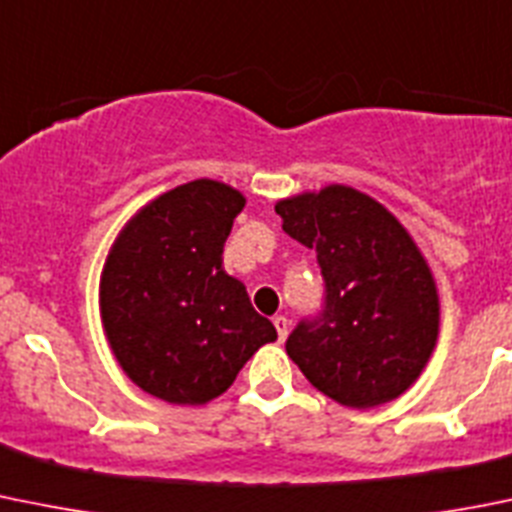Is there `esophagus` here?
<instances>
[{"label": "esophagus", "instance_id": "obj_1", "mask_svg": "<svg viewBox=\"0 0 512 512\" xmlns=\"http://www.w3.org/2000/svg\"><path fill=\"white\" fill-rule=\"evenodd\" d=\"M272 323H275V331H278V338L280 341H285V336H288V318H285V315H275V318H272Z\"/></svg>", "mask_w": 512, "mask_h": 512}]
</instances>
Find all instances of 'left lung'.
I'll list each match as a JSON object with an SVG mask.
<instances>
[{
    "label": "left lung",
    "mask_w": 512,
    "mask_h": 512,
    "mask_svg": "<svg viewBox=\"0 0 512 512\" xmlns=\"http://www.w3.org/2000/svg\"><path fill=\"white\" fill-rule=\"evenodd\" d=\"M283 229L315 250L323 305L285 341L305 379L343 407L396 399L427 366L439 298L427 260L379 202L333 184L275 204Z\"/></svg>",
    "instance_id": "obj_1"
}]
</instances>
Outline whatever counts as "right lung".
Segmentation results:
<instances>
[{"instance_id":"right-lung-1","label":"right lung","mask_w":512,"mask_h":512,"mask_svg":"<svg viewBox=\"0 0 512 512\" xmlns=\"http://www.w3.org/2000/svg\"><path fill=\"white\" fill-rule=\"evenodd\" d=\"M240 191L197 179L166 191L118 234L100 315L133 384L169 404H207L278 331L222 267Z\"/></svg>"}]
</instances>
